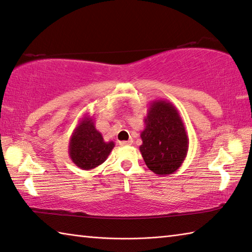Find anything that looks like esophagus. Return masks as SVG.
<instances>
[{
  "label": "esophagus",
  "mask_w": 252,
  "mask_h": 252,
  "mask_svg": "<svg viewBox=\"0 0 252 252\" xmlns=\"http://www.w3.org/2000/svg\"><path fill=\"white\" fill-rule=\"evenodd\" d=\"M131 144V141H122L119 142V145L121 146H127V145H130Z\"/></svg>",
  "instance_id": "34e87169"
}]
</instances>
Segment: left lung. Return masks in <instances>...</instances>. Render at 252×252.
<instances>
[{"label":"left lung","instance_id":"left-lung-1","mask_svg":"<svg viewBox=\"0 0 252 252\" xmlns=\"http://www.w3.org/2000/svg\"><path fill=\"white\" fill-rule=\"evenodd\" d=\"M139 146L144 162L159 176L179 170L189 151V137L179 110L167 100H154L144 119Z\"/></svg>","mask_w":252,"mask_h":252}]
</instances>
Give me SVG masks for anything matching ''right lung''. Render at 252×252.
<instances>
[{
  "instance_id": "obj_1",
  "label": "right lung",
  "mask_w": 252,
  "mask_h": 252,
  "mask_svg": "<svg viewBox=\"0 0 252 252\" xmlns=\"http://www.w3.org/2000/svg\"><path fill=\"white\" fill-rule=\"evenodd\" d=\"M114 147V142L104 141L96 129L94 117L87 113L79 119L69 139V156L76 166L90 171L104 163Z\"/></svg>"
}]
</instances>
